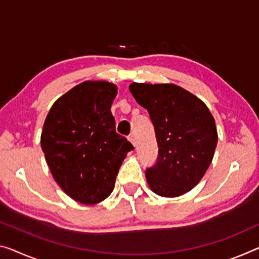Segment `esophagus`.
<instances>
[{"instance_id": "esophagus-1", "label": "esophagus", "mask_w": 259, "mask_h": 259, "mask_svg": "<svg viewBox=\"0 0 259 259\" xmlns=\"http://www.w3.org/2000/svg\"><path fill=\"white\" fill-rule=\"evenodd\" d=\"M128 140L132 142V145L135 147L137 146V138H135V135L134 134H131L130 137H128Z\"/></svg>"}]
</instances>
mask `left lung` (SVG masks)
Returning <instances> with one entry per match:
<instances>
[{"label": "left lung", "instance_id": "obj_1", "mask_svg": "<svg viewBox=\"0 0 259 259\" xmlns=\"http://www.w3.org/2000/svg\"><path fill=\"white\" fill-rule=\"evenodd\" d=\"M130 91L148 111L156 135L157 161L146 170L150 190L165 198L189 192L204 177L217 148L215 120L208 107L171 83L134 82Z\"/></svg>", "mask_w": 259, "mask_h": 259}]
</instances>
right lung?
<instances>
[{
    "label": "right lung",
    "mask_w": 259,
    "mask_h": 259,
    "mask_svg": "<svg viewBox=\"0 0 259 259\" xmlns=\"http://www.w3.org/2000/svg\"><path fill=\"white\" fill-rule=\"evenodd\" d=\"M118 88L84 81L57 99L44 122L40 145L54 181L83 205L113 191L126 155L134 147L116 132L111 105Z\"/></svg>",
    "instance_id": "obj_1"
}]
</instances>
